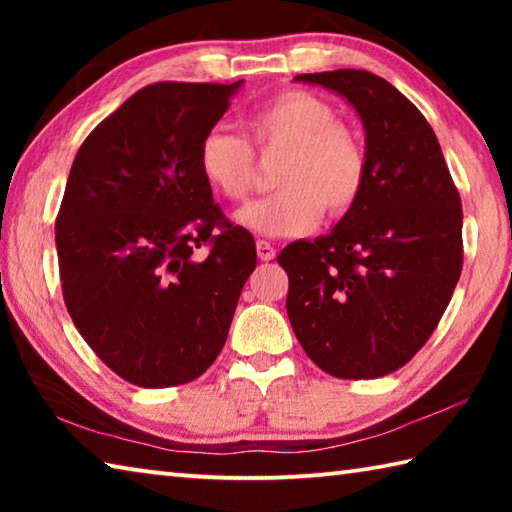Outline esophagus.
Instances as JSON below:
<instances>
[{"label": "esophagus", "instance_id": "esophagus-1", "mask_svg": "<svg viewBox=\"0 0 512 512\" xmlns=\"http://www.w3.org/2000/svg\"><path fill=\"white\" fill-rule=\"evenodd\" d=\"M257 257L262 259V262H271V259L275 257V248L268 244V241H264V239H259L257 241Z\"/></svg>", "mask_w": 512, "mask_h": 512}]
</instances>
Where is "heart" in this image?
I'll list each match as a JSON object with an SVG mask.
<instances>
[{
	"label": "heart",
	"instance_id": "b5f03b06",
	"mask_svg": "<svg viewBox=\"0 0 512 512\" xmlns=\"http://www.w3.org/2000/svg\"><path fill=\"white\" fill-rule=\"evenodd\" d=\"M257 151H284L273 194L239 212L244 228L266 237H298L316 228L327 212L348 214L368 183V151L361 135L339 119L325 99L305 90H284L248 119ZM198 169L214 192L244 203L255 185V151L246 137L212 128L198 146Z\"/></svg>",
	"mask_w": 512,
	"mask_h": 512
}]
</instances>
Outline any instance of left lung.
<instances>
[{
  "label": "left lung",
  "instance_id": "8db88e82",
  "mask_svg": "<svg viewBox=\"0 0 512 512\" xmlns=\"http://www.w3.org/2000/svg\"><path fill=\"white\" fill-rule=\"evenodd\" d=\"M339 92L366 128L368 183L325 237L277 255L302 350L327 375L375 379L429 341L463 268L461 196L422 112L366 69L298 74Z\"/></svg>",
  "mask_w": 512,
  "mask_h": 512
}]
</instances>
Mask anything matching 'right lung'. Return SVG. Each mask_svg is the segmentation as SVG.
Segmentation results:
<instances>
[{
	"label": "right lung",
	"instance_id": "1",
	"mask_svg": "<svg viewBox=\"0 0 512 512\" xmlns=\"http://www.w3.org/2000/svg\"><path fill=\"white\" fill-rule=\"evenodd\" d=\"M239 85H146L85 137L69 171L56 216L65 307L135 386L201 377L255 271L253 235L225 219L198 169V146Z\"/></svg>",
	"mask_w": 512,
	"mask_h": 512
}]
</instances>
